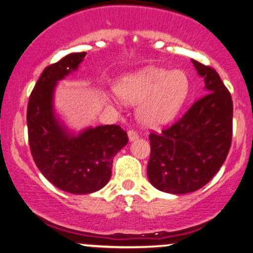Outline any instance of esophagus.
<instances>
[{
	"mask_svg": "<svg viewBox=\"0 0 253 253\" xmlns=\"http://www.w3.org/2000/svg\"><path fill=\"white\" fill-rule=\"evenodd\" d=\"M128 139L129 141H134L138 139V133L135 130H128Z\"/></svg>",
	"mask_w": 253,
	"mask_h": 253,
	"instance_id": "34e87169",
	"label": "esophagus"
}]
</instances>
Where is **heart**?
I'll list each match as a JSON object with an SVG mask.
<instances>
[{
    "instance_id": "1",
    "label": "heart",
    "mask_w": 253,
    "mask_h": 253,
    "mask_svg": "<svg viewBox=\"0 0 253 253\" xmlns=\"http://www.w3.org/2000/svg\"><path fill=\"white\" fill-rule=\"evenodd\" d=\"M115 89L125 102L139 103L138 119L145 127L161 128L179 114L189 96L190 82L183 70L147 66L124 76Z\"/></svg>"
}]
</instances>
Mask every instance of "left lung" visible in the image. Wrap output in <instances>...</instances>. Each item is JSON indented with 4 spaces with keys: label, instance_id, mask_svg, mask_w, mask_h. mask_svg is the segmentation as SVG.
<instances>
[{
    "label": "left lung",
    "instance_id": "obj_1",
    "mask_svg": "<svg viewBox=\"0 0 253 253\" xmlns=\"http://www.w3.org/2000/svg\"><path fill=\"white\" fill-rule=\"evenodd\" d=\"M207 94L161 134L151 133L147 177L158 190L193 193L213 178L228 155L233 102L214 69L191 59Z\"/></svg>",
    "mask_w": 253,
    "mask_h": 253
}]
</instances>
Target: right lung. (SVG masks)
Returning <instances> with one entry per match:
<instances>
[{"label": "right lung", "instance_id": "right-lung-1", "mask_svg": "<svg viewBox=\"0 0 253 253\" xmlns=\"http://www.w3.org/2000/svg\"><path fill=\"white\" fill-rule=\"evenodd\" d=\"M85 52L70 53L45 68L32 91L27 108L28 141L38 169L52 184L71 194L102 189L112 176L113 158L128 143L120 126L88 127L75 133L57 117L54 90L76 71Z\"/></svg>", "mask_w": 253, "mask_h": 253}]
</instances>
